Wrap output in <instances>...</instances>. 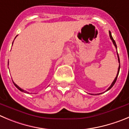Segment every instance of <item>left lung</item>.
I'll use <instances>...</instances> for the list:
<instances>
[{"label":"left lung","instance_id":"8db88e82","mask_svg":"<svg viewBox=\"0 0 129 129\" xmlns=\"http://www.w3.org/2000/svg\"><path fill=\"white\" fill-rule=\"evenodd\" d=\"M109 37H110L111 39V40H112V41H113V44H114V45H115V48H116V50H117V46H116V43H115V40H114V39H113V37H112V36H111V32H110V31H109ZM117 55H118V62H119V67H118V73H117V75H116V78H115V79H114V81H113V83H111V86H109V88H108V90H107L106 91H108V90H110V89L111 88L113 87V85H115V82H116V79H117V77H118V74H119V71H120V58H119V56H118V53H117ZM99 94H100V93H99Z\"/></svg>","mask_w":129,"mask_h":129}]
</instances>
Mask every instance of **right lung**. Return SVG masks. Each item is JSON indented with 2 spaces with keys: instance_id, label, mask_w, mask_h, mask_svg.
<instances>
[{
  "instance_id": "obj_1",
  "label": "right lung",
  "mask_w": 129,
  "mask_h": 129,
  "mask_svg": "<svg viewBox=\"0 0 129 129\" xmlns=\"http://www.w3.org/2000/svg\"><path fill=\"white\" fill-rule=\"evenodd\" d=\"M13 83H14V86H16V87L17 88H18V90H20V91H21V92H25V93H28V92H26V91H25V90H23V89H21V88H20V87H19V86H18V85H16V83H14V82H13Z\"/></svg>"
}]
</instances>
